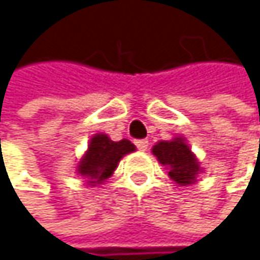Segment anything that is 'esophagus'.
Masks as SVG:
<instances>
[{
  "mask_svg": "<svg viewBox=\"0 0 260 260\" xmlns=\"http://www.w3.org/2000/svg\"><path fill=\"white\" fill-rule=\"evenodd\" d=\"M136 146H137L140 151H146L148 146H149V142H148V140H137V142H136Z\"/></svg>",
  "mask_w": 260,
  "mask_h": 260,
  "instance_id": "1",
  "label": "esophagus"
}]
</instances>
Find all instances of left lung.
<instances>
[{
  "label": "left lung",
  "instance_id": "obj_1",
  "mask_svg": "<svg viewBox=\"0 0 260 260\" xmlns=\"http://www.w3.org/2000/svg\"><path fill=\"white\" fill-rule=\"evenodd\" d=\"M152 154L157 160L166 166L168 176L182 186L197 182V176L202 173L200 163L188 146L186 140L180 136L173 140H161L152 146Z\"/></svg>",
  "mask_w": 260,
  "mask_h": 260
}]
</instances>
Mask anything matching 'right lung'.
I'll return each mask as SVG.
<instances>
[{"label": "right lung", "instance_id": "1", "mask_svg": "<svg viewBox=\"0 0 260 260\" xmlns=\"http://www.w3.org/2000/svg\"><path fill=\"white\" fill-rule=\"evenodd\" d=\"M134 151L136 146L126 139L112 142L106 134H95L89 142L87 151L78 161L77 174L86 179L90 186L100 185L114 174L118 161L126 154Z\"/></svg>", "mask_w": 260, "mask_h": 260}]
</instances>
